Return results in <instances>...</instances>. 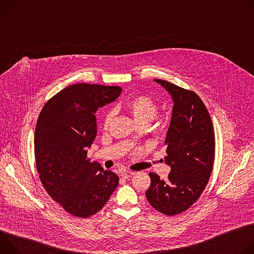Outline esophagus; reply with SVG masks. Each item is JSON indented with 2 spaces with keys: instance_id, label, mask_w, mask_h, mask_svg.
Segmentation results:
<instances>
[{
  "instance_id": "1",
  "label": "esophagus",
  "mask_w": 254,
  "mask_h": 254,
  "mask_svg": "<svg viewBox=\"0 0 254 254\" xmlns=\"http://www.w3.org/2000/svg\"><path fill=\"white\" fill-rule=\"evenodd\" d=\"M133 175H134V172H131V171H124L122 173V177L125 178V179H128V178H130Z\"/></svg>"
}]
</instances>
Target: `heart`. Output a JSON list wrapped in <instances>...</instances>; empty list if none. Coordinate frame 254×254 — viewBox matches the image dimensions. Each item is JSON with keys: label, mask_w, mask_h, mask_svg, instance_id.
<instances>
[{"label": "heart", "mask_w": 254, "mask_h": 254, "mask_svg": "<svg viewBox=\"0 0 254 254\" xmlns=\"http://www.w3.org/2000/svg\"><path fill=\"white\" fill-rule=\"evenodd\" d=\"M123 107H125L131 115V117L137 124L143 122L150 124L158 116L159 113V107L157 103L151 97L146 95L130 97L123 104ZM113 118V112H108L105 114L103 120L105 127L111 124Z\"/></svg>", "instance_id": "1"}]
</instances>
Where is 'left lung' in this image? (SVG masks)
<instances>
[{
	"mask_svg": "<svg viewBox=\"0 0 254 254\" xmlns=\"http://www.w3.org/2000/svg\"><path fill=\"white\" fill-rule=\"evenodd\" d=\"M171 95L173 110L165 143L168 179L150 173L149 203L165 215L190 208L204 191L213 169L215 137L210 115L201 98L191 90L155 79Z\"/></svg>",
	"mask_w": 254,
	"mask_h": 254,
	"instance_id": "1",
	"label": "left lung"
}]
</instances>
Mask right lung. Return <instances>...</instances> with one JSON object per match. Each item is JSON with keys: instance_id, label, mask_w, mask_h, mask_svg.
I'll return each instance as SVG.
<instances>
[{"instance_id": "obj_1", "label": "right lung", "mask_w": 254, "mask_h": 254, "mask_svg": "<svg viewBox=\"0 0 254 254\" xmlns=\"http://www.w3.org/2000/svg\"><path fill=\"white\" fill-rule=\"evenodd\" d=\"M120 86L72 84L49 99L35 129L36 167L47 193L71 215L97 213L119 185V177L87 159L95 139V113L115 101Z\"/></svg>"}]
</instances>
